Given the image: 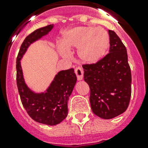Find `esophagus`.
I'll return each instance as SVG.
<instances>
[{"label": "esophagus", "mask_w": 148, "mask_h": 148, "mask_svg": "<svg viewBox=\"0 0 148 148\" xmlns=\"http://www.w3.org/2000/svg\"><path fill=\"white\" fill-rule=\"evenodd\" d=\"M75 74H76L77 77V80H78V81H81V80L83 79L84 71L81 67H76V69H75Z\"/></svg>", "instance_id": "esophagus-1"}]
</instances>
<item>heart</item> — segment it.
Masks as SVG:
<instances>
[{"label":"heart","mask_w":148,"mask_h":148,"mask_svg":"<svg viewBox=\"0 0 148 148\" xmlns=\"http://www.w3.org/2000/svg\"><path fill=\"white\" fill-rule=\"evenodd\" d=\"M60 54L68 57L67 51L77 48V56L82 62L94 64L108 53L110 38L106 30L98 27L77 26L65 31L60 40Z\"/></svg>","instance_id":"b5f03b06"}]
</instances>
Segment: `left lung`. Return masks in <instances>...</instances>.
<instances>
[{
  "label": "left lung",
  "instance_id": "left-lung-1",
  "mask_svg": "<svg viewBox=\"0 0 148 148\" xmlns=\"http://www.w3.org/2000/svg\"><path fill=\"white\" fill-rule=\"evenodd\" d=\"M110 50L94 64L83 65L84 80L90 87L93 113L111 119L127 110L131 95V73L124 44L114 31H108Z\"/></svg>",
  "mask_w": 148,
  "mask_h": 148
}]
</instances>
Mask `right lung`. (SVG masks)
I'll list each match as a JSON object with an SVG mask.
<instances>
[{
    "label": "right lung",
    "instance_id": "1",
    "mask_svg": "<svg viewBox=\"0 0 148 148\" xmlns=\"http://www.w3.org/2000/svg\"><path fill=\"white\" fill-rule=\"evenodd\" d=\"M53 27L50 24L29 34L22 43L16 62L17 85L24 109L34 121L50 126L60 124L67 116V101L77 81L74 68L59 71L45 91L37 93L27 85L21 60L30 45L47 35Z\"/></svg>",
    "mask_w": 148,
    "mask_h": 148
}]
</instances>
